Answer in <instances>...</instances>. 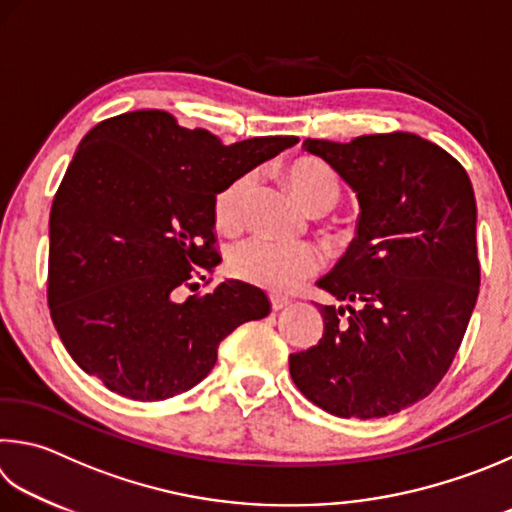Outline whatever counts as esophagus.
I'll return each mask as SVG.
<instances>
[{
	"instance_id": "obj_1",
	"label": "esophagus",
	"mask_w": 512,
	"mask_h": 512,
	"mask_svg": "<svg viewBox=\"0 0 512 512\" xmlns=\"http://www.w3.org/2000/svg\"><path fill=\"white\" fill-rule=\"evenodd\" d=\"M291 304V300H288V297H282V295H271V306H273V311H280V309H284V306H288Z\"/></svg>"
}]
</instances>
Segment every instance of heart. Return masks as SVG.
I'll return each mask as SVG.
<instances>
[{
	"label": "heart",
	"mask_w": 512,
	"mask_h": 512,
	"mask_svg": "<svg viewBox=\"0 0 512 512\" xmlns=\"http://www.w3.org/2000/svg\"><path fill=\"white\" fill-rule=\"evenodd\" d=\"M297 201L306 210L333 208L340 197V181L336 172L315 159L295 161L286 172ZM250 190H253V176H239L228 188L221 190L215 199V219L221 228H237L244 217V206ZM320 268V255L313 246L306 244H277V241L253 237L237 244L230 250V271L239 280L268 291L282 293L293 288L306 275Z\"/></svg>",
	"instance_id": "1"
}]
</instances>
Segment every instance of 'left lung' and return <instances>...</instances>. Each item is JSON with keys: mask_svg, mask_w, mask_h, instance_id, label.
<instances>
[{"mask_svg": "<svg viewBox=\"0 0 512 512\" xmlns=\"http://www.w3.org/2000/svg\"><path fill=\"white\" fill-rule=\"evenodd\" d=\"M302 150L338 172L360 217L347 253L315 282L347 306H320V342L291 353L288 369L333 416L396 414L439 385L475 311V190L459 161L416 134L306 138Z\"/></svg>", "mask_w": 512, "mask_h": 512, "instance_id": "left-lung-1", "label": "left lung"}]
</instances>
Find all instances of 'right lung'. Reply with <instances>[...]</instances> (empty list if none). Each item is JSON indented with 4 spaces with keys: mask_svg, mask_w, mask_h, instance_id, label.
Masks as SVG:
<instances>
[{
    "mask_svg": "<svg viewBox=\"0 0 512 512\" xmlns=\"http://www.w3.org/2000/svg\"><path fill=\"white\" fill-rule=\"evenodd\" d=\"M297 143L259 136L224 145L159 109L102 120L82 138L49 219V306L71 358L120 396L152 403L188 392L219 342L271 311L262 288L212 273L215 199Z\"/></svg>",
    "mask_w": 512,
    "mask_h": 512,
    "instance_id": "add662e5",
    "label": "right lung"
}]
</instances>
